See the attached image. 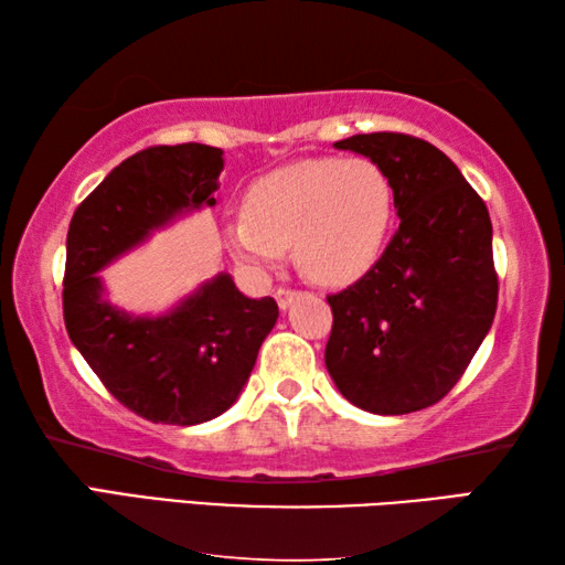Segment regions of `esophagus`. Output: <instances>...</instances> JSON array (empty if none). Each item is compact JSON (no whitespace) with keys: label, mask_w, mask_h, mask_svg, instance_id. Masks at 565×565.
Returning a JSON list of instances; mask_svg holds the SVG:
<instances>
[{"label":"esophagus","mask_w":565,"mask_h":565,"mask_svg":"<svg viewBox=\"0 0 565 565\" xmlns=\"http://www.w3.org/2000/svg\"><path fill=\"white\" fill-rule=\"evenodd\" d=\"M299 294V291H294V289H276V303H279V309H289V303L294 301V296Z\"/></svg>","instance_id":"1"}]
</instances>
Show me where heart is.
Instances as JSON below:
<instances>
[{
    "instance_id": "obj_1",
    "label": "heart",
    "mask_w": 565,
    "mask_h": 565,
    "mask_svg": "<svg viewBox=\"0 0 565 565\" xmlns=\"http://www.w3.org/2000/svg\"><path fill=\"white\" fill-rule=\"evenodd\" d=\"M394 226V186L371 159H301L254 181L224 234L234 259L262 274L294 244L311 281L341 286L379 262Z\"/></svg>"
}]
</instances>
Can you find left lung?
<instances>
[{
  "instance_id": "8db88e82",
  "label": "left lung",
  "mask_w": 565,
  "mask_h": 565,
  "mask_svg": "<svg viewBox=\"0 0 565 565\" xmlns=\"http://www.w3.org/2000/svg\"><path fill=\"white\" fill-rule=\"evenodd\" d=\"M333 147L386 171L401 224L356 284L327 296V369L343 398L369 414L434 406L463 376L495 317L489 209L424 139L376 131Z\"/></svg>"
}]
</instances>
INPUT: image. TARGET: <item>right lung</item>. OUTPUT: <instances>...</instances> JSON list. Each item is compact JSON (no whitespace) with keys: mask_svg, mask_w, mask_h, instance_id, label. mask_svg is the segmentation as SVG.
I'll list each match as a JSON object with an SVG mask.
<instances>
[{"mask_svg":"<svg viewBox=\"0 0 565 565\" xmlns=\"http://www.w3.org/2000/svg\"><path fill=\"white\" fill-rule=\"evenodd\" d=\"M224 151L149 147L124 159L76 206L66 234V333L109 394L154 424L194 426L242 394L279 306L248 299L216 274L161 317H134L104 299L99 274L177 216L214 206Z\"/></svg>","mask_w":565,"mask_h":565,"instance_id":"right-lung-1","label":"right lung"}]
</instances>
